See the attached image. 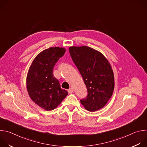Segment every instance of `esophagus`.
<instances>
[{
    "label": "esophagus",
    "mask_w": 147,
    "mask_h": 147,
    "mask_svg": "<svg viewBox=\"0 0 147 147\" xmlns=\"http://www.w3.org/2000/svg\"><path fill=\"white\" fill-rule=\"evenodd\" d=\"M68 92H69V93H70V94H72L73 92V88H70V89L68 90Z\"/></svg>",
    "instance_id": "obj_1"
}]
</instances>
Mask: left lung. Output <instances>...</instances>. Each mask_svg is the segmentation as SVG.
Listing matches in <instances>:
<instances>
[{"label": "left lung", "mask_w": 147, "mask_h": 147, "mask_svg": "<svg viewBox=\"0 0 147 147\" xmlns=\"http://www.w3.org/2000/svg\"><path fill=\"white\" fill-rule=\"evenodd\" d=\"M69 50L88 91L87 96L80 100L81 103L90 112L102 109L114 90V74L110 63L102 53L87 46L70 47Z\"/></svg>", "instance_id": "left-lung-1"}]
</instances>
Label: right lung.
<instances>
[{
	"mask_svg": "<svg viewBox=\"0 0 147 147\" xmlns=\"http://www.w3.org/2000/svg\"><path fill=\"white\" fill-rule=\"evenodd\" d=\"M65 52L62 47L44 50L34 58L27 73V90L31 99L47 111L56 109L68 94L53 75L55 63Z\"/></svg>",
	"mask_w": 147,
	"mask_h": 147,
	"instance_id": "add662e5",
	"label": "right lung"
}]
</instances>
